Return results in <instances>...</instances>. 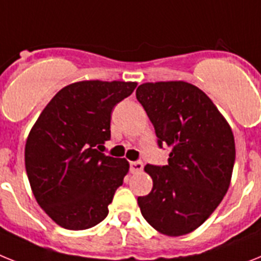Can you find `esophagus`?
<instances>
[{
  "instance_id": "34e87169",
  "label": "esophagus",
  "mask_w": 261,
  "mask_h": 261,
  "mask_svg": "<svg viewBox=\"0 0 261 261\" xmlns=\"http://www.w3.org/2000/svg\"><path fill=\"white\" fill-rule=\"evenodd\" d=\"M130 168L133 174H138V172H141L143 170V163L142 162H131Z\"/></svg>"
}]
</instances>
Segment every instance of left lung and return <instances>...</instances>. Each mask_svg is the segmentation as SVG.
Masks as SVG:
<instances>
[{"instance_id": "8db88e82", "label": "left lung", "mask_w": 261, "mask_h": 261, "mask_svg": "<svg viewBox=\"0 0 261 261\" xmlns=\"http://www.w3.org/2000/svg\"><path fill=\"white\" fill-rule=\"evenodd\" d=\"M137 99L154 124L159 146L171 148L167 166L144 167L152 190L138 204L159 233L187 235L228 191L236 154L231 126L207 94L185 81L142 83Z\"/></svg>"}]
</instances>
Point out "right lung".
Returning a JSON list of instances; mask_svg holds the SVG:
<instances>
[{"label": "right lung", "instance_id": "obj_1", "mask_svg": "<svg viewBox=\"0 0 261 261\" xmlns=\"http://www.w3.org/2000/svg\"><path fill=\"white\" fill-rule=\"evenodd\" d=\"M137 85L99 80L67 85L33 124L25 144L26 174L39 207L62 228H91L109 214L130 164L98 147L110 139L114 106Z\"/></svg>", "mask_w": 261, "mask_h": 261}]
</instances>
